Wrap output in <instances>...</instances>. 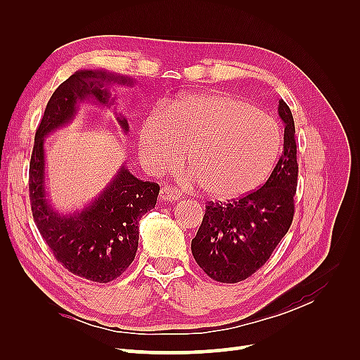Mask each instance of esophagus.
<instances>
[{"instance_id":"1","label":"esophagus","mask_w":360,"mask_h":360,"mask_svg":"<svg viewBox=\"0 0 360 360\" xmlns=\"http://www.w3.org/2000/svg\"><path fill=\"white\" fill-rule=\"evenodd\" d=\"M159 198H160L162 201L174 202V201H177V200L180 198V192H179L176 188H172V186H165V188L160 189Z\"/></svg>"}]
</instances>
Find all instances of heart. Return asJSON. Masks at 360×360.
I'll return each instance as SVG.
<instances>
[{
  "instance_id": "obj_1",
  "label": "heart",
  "mask_w": 360,
  "mask_h": 360,
  "mask_svg": "<svg viewBox=\"0 0 360 360\" xmlns=\"http://www.w3.org/2000/svg\"><path fill=\"white\" fill-rule=\"evenodd\" d=\"M139 150L158 172L177 167L184 153L207 195L233 200L269 177L281 150V127L237 97L193 93L146 120Z\"/></svg>"
}]
</instances>
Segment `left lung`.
Wrapping results in <instances>:
<instances>
[{
    "label": "left lung",
    "mask_w": 360,
    "mask_h": 360,
    "mask_svg": "<svg viewBox=\"0 0 360 360\" xmlns=\"http://www.w3.org/2000/svg\"><path fill=\"white\" fill-rule=\"evenodd\" d=\"M284 122V151L259 189L226 204L209 202L192 255L207 276L224 284L245 281L266 264L288 231L297 188L296 129L288 105L279 101Z\"/></svg>",
    "instance_id": "8db88e82"
}]
</instances>
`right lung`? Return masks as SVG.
Returning <instances> with one entry per match:
<instances>
[{"mask_svg": "<svg viewBox=\"0 0 360 360\" xmlns=\"http://www.w3.org/2000/svg\"><path fill=\"white\" fill-rule=\"evenodd\" d=\"M111 84L132 85L134 79L105 70H78L64 81L46 105L30 162L31 212L43 240L70 274L101 284L117 279L132 264L138 224L143 214L155 209L159 184L136 179L123 165L99 197L82 210L58 213L45 189V138L70 123L85 101L111 108ZM117 122L127 134V120L120 114Z\"/></svg>", "mask_w": 360, "mask_h": 360, "instance_id": "1", "label": "right lung"}]
</instances>
